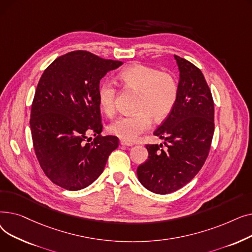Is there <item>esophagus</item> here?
Instances as JSON below:
<instances>
[{"instance_id": "34e87169", "label": "esophagus", "mask_w": 252, "mask_h": 252, "mask_svg": "<svg viewBox=\"0 0 252 252\" xmlns=\"http://www.w3.org/2000/svg\"><path fill=\"white\" fill-rule=\"evenodd\" d=\"M121 145H123V146L131 147V146H134V143H131V142H127V141H125V140H122V141H121Z\"/></svg>"}]
</instances>
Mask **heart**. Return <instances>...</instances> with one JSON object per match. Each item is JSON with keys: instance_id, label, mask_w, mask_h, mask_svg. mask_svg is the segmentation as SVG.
<instances>
[{"instance_id": "heart-1", "label": "heart", "mask_w": 252, "mask_h": 252, "mask_svg": "<svg viewBox=\"0 0 252 252\" xmlns=\"http://www.w3.org/2000/svg\"><path fill=\"white\" fill-rule=\"evenodd\" d=\"M118 79L127 89L140 92L135 110L136 114L122 116L113 122L109 133L125 141H135L152 126V116L162 121L173 111L178 100L179 87L176 78L153 67L134 64L118 73ZM116 86L106 79L98 89L99 105L104 113L111 116L115 113Z\"/></svg>"}]
</instances>
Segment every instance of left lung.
<instances>
[{
    "mask_svg": "<svg viewBox=\"0 0 252 252\" xmlns=\"http://www.w3.org/2000/svg\"><path fill=\"white\" fill-rule=\"evenodd\" d=\"M180 76L173 111L154 131L162 144L146 145L148 159L137 168L140 183L156 194L175 192L188 184L204 164L215 131L211 92L199 68L175 55Z\"/></svg>",
    "mask_w": 252,
    "mask_h": 252,
    "instance_id": "obj_1",
    "label": "left lung"
}]
</instances>
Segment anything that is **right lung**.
<instances>
[{
  "label": "right lung",
  "mask_w": 252,
  "mask_h": 252,
  "mask_svg": "<svg viewBox=\"0 0 252 252\" xmlns=\"http://www.w3.org/2000/svg\"><path fill=\"white\" fill-rule=\"evenodd\" d=\"M122 61L73 51L53 61L39 78L31 112L33 148L45 175L57 186L82 190L103 173L118 138L102 137L98 89ZM94 133L90 143L87 135Z\"/></svg>",
  "instance_id": "obj_1"
}]
</instances>
